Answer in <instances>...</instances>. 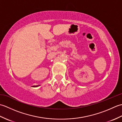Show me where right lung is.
<instances>
[{
    "label": "right lung",
    "instance_id": "add662e5",
    "mask_svg": "<svg viewBox=\"0 0 122 122\" xmlns=\"http://www.w3.org/2000/svg\"><path fill=\"white\" fill-rule=\"evenodd\" d=\"M40 85H36V86H33L32 87H38V86H39Z\"/></svg>",
    "mask_w": 122,
    "mask_h": 122
}]
</instances>
